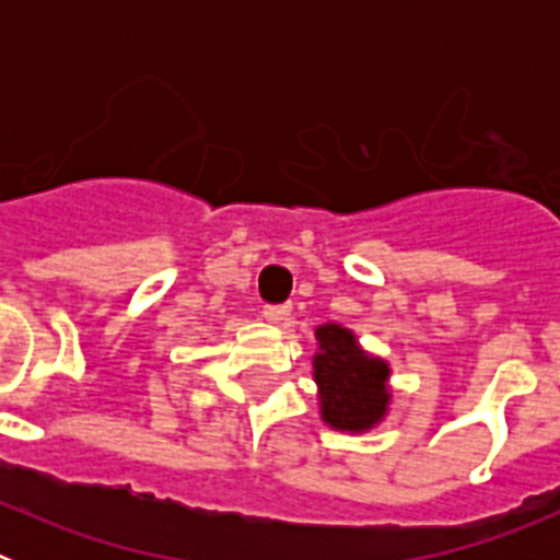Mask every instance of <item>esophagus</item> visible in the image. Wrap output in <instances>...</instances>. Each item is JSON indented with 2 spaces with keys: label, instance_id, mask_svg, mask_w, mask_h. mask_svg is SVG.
I'll return each instance as SVG.
<instances>
[{
  "label": "esophagus",
  "instance_id": "obj_1",
  "mask_svg": "<svg viewBox=\"0 0 560 560\" xmlns=\"http://www.w3.org/2000/svg\"><path fill=\"white\" fill-rule=\"evenodd\" d=\"M264 316L271 325H285V319L291 316V305H266Z\"/></svg>",
  "mask_w": 560,
  "mask_h": 560
}]
</instances>
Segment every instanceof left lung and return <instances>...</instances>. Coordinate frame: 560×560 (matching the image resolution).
I'll list each match as a JSON object with an SVG mask.
<instances>
[{
    "label": "left lung",
    "instance_id": "obj_1",
    "mask_svg": "<svg viewBox=\"0 0 560 560\" xmlns=\"http://www.w3.org/2000/svg\"><path fill=\"white\" fill-rule=\"evenodd\" d=\"M314 381L319 415L330 429L361 434L384 420L389 409V364L359 348L353 330L341 325L316 328Z\"/></svg>",
    "mask_w": 560,
    "mask_h": 560
}]
</instances>
